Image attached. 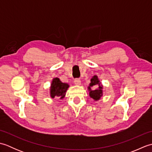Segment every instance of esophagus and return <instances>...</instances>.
<instances>
[{
    "mask_svg": "<svg viewBox=\"0 0 152 152\" xmlns=\"http://www.w3.org/2000/svg\"><path fill=\"white\" fill-rule=\"evenodd\" d=\"M74 82L76 85H80V83H81V80L79 78H75L74 80Z\"/></svg>",
    "mask_w": 152,
    "mask_h": 152,
    "instance_id": "34e87169",
    "label": "esophagus"
}]
</instances>
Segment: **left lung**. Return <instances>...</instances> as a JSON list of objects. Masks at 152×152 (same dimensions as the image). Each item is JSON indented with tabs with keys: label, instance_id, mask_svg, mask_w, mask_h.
<instances>
[{
	"label": "left lung",
	"instance_id": "left-lung-1",
	"mask_svg": "<svg viewBox=\"0 0 152 152\" xmlns=\"http://www.w3.org/2000/svg\"><path fill=\"white\" fill-rule=\"evenodd\" d=\"M91 87L95 88V90H91ZM89 95L92 99H93L95 101H97L101 96H102V86L100 85L99 80H98V78L96 76H94L93 77L91 80V83H90L89 86Z\"/></svg>",
	"mask_w": 152,
	"mask_h": 152
}]
</instances>
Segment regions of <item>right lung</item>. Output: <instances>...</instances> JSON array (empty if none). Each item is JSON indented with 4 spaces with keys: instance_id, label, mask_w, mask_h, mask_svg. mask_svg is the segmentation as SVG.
<instances>
[{
    "instance_id": "obj_1",
    "label": "right lung",
    "mask_w": 152,
    "mask_h": 152,
    "mask_svg": "<svg viewBox=\"0 0 152 152\" xmlns=\"http://www.w3.org/2000/svg\"><path fill=\"white\" fill-rule=\"evenodd\" d=\"M50 95L51 98H64L67 89L69 86L67 83H62L59 78H56L53 80L51 84Z\"/></svg>"
}]
</instances>
